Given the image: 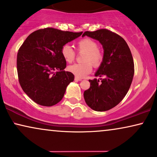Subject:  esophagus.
Segmentation results:
<instances>
[{
    "instance_id": "34e87169",
    "label": "esophagus",
    "mask_w": 157,
    "mask_h": 157,
    "mask_svg": "<svg viewBox=\"0 0 157 157\" xmlns=\"http://www.w3.org/2000/svg\"><path fill=\"white\" fill-rule=\"evenodd\" d=\"M75 81H81V80H82V79H81V78H78V77H75Z\"/></svg>"
}]
</instances>
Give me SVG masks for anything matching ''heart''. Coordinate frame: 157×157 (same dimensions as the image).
<instances>
[{"label": "heart", "instance_id": "b5f03b06", "mask_svg": "<svg viewBox=\"0 0 157 157\" xmlns=\"http://www.w3.org/2000/svg\"><path fill=\"white\" fill-rule=\"evenodd\" d=\"M78 52H85L83 63H76L68 67V71L78 78H83L90 74L92 71V64L94 67L100 66L103 59V54L100 49L97 48V44L93 40L84 38L77 42ZM61 55L64 60L68 63L74 60L76 53L69 44H65L61 48Z\"/></svg>", "mask_w": 157, "mask_h": 157}]
</instances>
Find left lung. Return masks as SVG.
I'll list each match as a JSON object with an SVG mask.
<instances>
[{
  "label": "left lung",
  "mask_w": 157,
  "mask_h": 157,
  "mask_svg": "<svg viewBox=\"0 0 157 157\" xmlns=\"http://www.w3.org/2000/svg\"><path fill=\"white\" fill-rule=\"evenodd\" d=\"M82 36L98 40L104 50L102 62L94 74L104 78L89 80L85 101L95 111L109 110L123 100L131 85L134 63L131 50L123 37L108 29L85 32Z\"/></svg>",
  "instance_id": "1"
}]
</instances>
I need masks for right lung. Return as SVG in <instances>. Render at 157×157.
<instances>
[{"label":"right lung","mask_w":157,"mask_h":157,"mask_svg":"<svg viewBox=\"0 0 157 157\" xmlns=\"http://www.w3.org/2000/svg\"><path fill=\"white\" fill-rule=\"evenodd\" d=\"M82 33L44 28L32 32L22 44L17 54L18 77L34 102L50 107L63 99L74 75L64 71L66 61L61 48Z\"/></svg>","instance_id":"obj_1"}]
</instances>
